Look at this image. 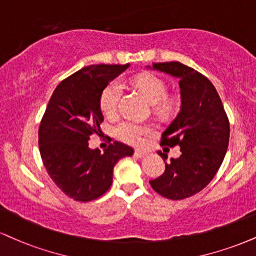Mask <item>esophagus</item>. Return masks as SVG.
I'll list each match as a JSON object with an SVG mask.
<instances>
[{"label":"esophagus","instance_id":"34e87169","mask_svg":"<svg viewBox=\"0 0 256 256\" xmlns=\"http://www.w3.org/2000/svg\"><path fill=\"white\" fill-rule=\"evenodd\" d=\"M146 152H144V150H134V155L136 156V158H144V156L146 155Z\"/></svg>","mask_w":256,"mask_h":256}]
</instances>
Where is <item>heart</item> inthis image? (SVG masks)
<instances>
[{
	"instance_id": "b5f03b06",
	"label": "heart",
	"mask_w": 256,
	"mask_h": 256,
	"mask_svg": "<svg viewBox=\"0 0 256 256\" xmlns=\"http://www.w3.org/2000/svg\"><path fill=\"white\" fill-rule=\"evenodd\" d=\"M134 83L142 93L146 95L150 104H155L156 110L168 112L173 108L174 101L167 98L168 86L164 80L152 74H143L137 76ZM122 93H124V82L120 78L112 80L104 88L100 96V107L107 116H113L118 113ZM116 132L119 140L125 143L140 146L143 144L144 137L152 134V128L134 120H125L116 126Z\"/></svg>"
}]
</instances>
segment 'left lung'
Listing matches in <instances>:
<instances>
[{"mask_svg":"<svg viewBox=\"0 0 256 256\" xmlns=\"http://www.w3.org/2000/svg\"><path fill=\"white\" fill-rule=\"evenodd\" d=\"M152 68L178 80L181 108L162 134L161 146H178L181 155L166 163L164 173L150 184L164 198H188L208 186L220 169L229 146V119L216 88L202 74L180 62L152 63Z\"/></svg>","mask_w":256,"mask_h":256,"instance_id":"8db88e82","label":"left lung"}]
</instances>
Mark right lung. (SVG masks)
Returning a JSON list of instances; mask_svg holds the SVG:
<instances>
[{
	"label": "right lung",
	"mask_w": 256,
	"mask_h": 256,
	"mask_svg": "<svg viewBox=\"0 0 256 256\" xmlns=\"http://www.w3.org/2000/svg\"><path fill=\"white\" fill-rule=\"evenodd\" d=\"M128 66H89L64 78L40 122L39 150L46 172L58 188L76 202H87L104 194L112 184L116 163L134 154L132 148L116 140L102 154L88 146L104 122L101 93Z\"/></svg>",
	"instance_id": "obj_1"
}]
</instances>
